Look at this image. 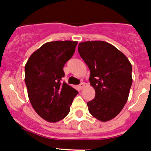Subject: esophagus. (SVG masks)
Returning <instances> with one entry per match:
<instances>
[{
  "mask_svg": "<svg viewBox=\"0 0 151 151\" xmlns=\"http://www.w3.org/2000/svg\"><path fill=\"white\" fill-rule=\"evenodd\" d=\"M85 85H86V84H85V82H82V83L80 85V88L81 89V90H82V89L85 88Z\"/></svg>",
  "mask_w": 151,
  "mask_h": 151,
  "instance_id": "34e87169",
  "label": "esophagus"
}]
</instances>
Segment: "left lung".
<instances>
[{"instance_id":"obj_1","label":"left lung","mask_w":151,"mask_h":151,"mask_svg":"<svg viewBox=\"0 0 151 151\" xmlns=\"http://www.w3.org/2000/svg\"><path fill=\"white\" fill-rule=\"evenodd\" d=\"M78 52L90 70V85L96 96L87 103L93 117L110 121L123 109L132 84V64L127 56L104 41L79 43Z\"/></svg>"}]
</instances>
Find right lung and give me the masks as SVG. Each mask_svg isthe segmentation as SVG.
I'll list each match as a JSON object with an SVG mask.
<instances>
[{
  "label": "right lung",
  "instance_id": "right-lung-1",
  "mask_svg": "<svg viewBox=\"0 0 151 151\" xmlns=\"http://www.w3.org/2000/svg\"><path fill=\"white\" fill-rule=\"evenodd\" d=\"M77 41H53L34 52L25 65L28 97L38 115L48 122L64 119L78 92L61 82L63 68L71 58Z\"/></svg>",
  "mask_w": 151,
  "mask_h": 151
}]
</instances>
